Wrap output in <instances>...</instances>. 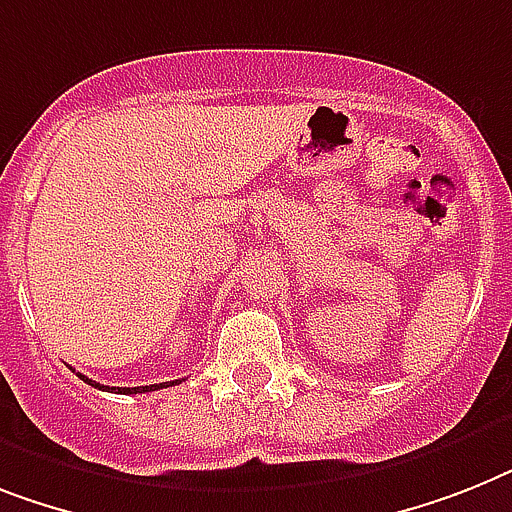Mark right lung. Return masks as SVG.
<instances>
[{
    "label": "right lung",
    "mask_w": 512,
    "mask_h": 512,
    "mask_svg": "<svg viewBox=\"0 0 512 512\" xmlns=\"http://www.w3.org/2000/svg\"><path fill=\"white\" fill-rule=\"evenodd\" d=\"M83 382H88L91 387H99V390H109V387H104V384L94 382V379L83 377V374H78ZM172 384H180V379H175V382H162V384H146V387H112L114 392H120V395H138V392H151V390H162V387H172Z\"/></svg>",
    "instance_id": "add662e5"
}]
</instances>
